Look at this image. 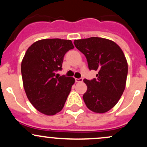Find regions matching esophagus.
<instances>
[{
    "mask_svg": "<svg viewBox=\"0 0 147 147\" xmlns=\"http://www.w3.org/2000/svg\"><path fill=\"white\" fill-rule=\"evenodd\" d=\"M76 82H83V78H79V79H75Z\"/></svg>",
    "mask_w": 147,
    "mask_h": 147,
    "instance_id": "obj_1",
    "label": "esophagus"
}]
</instances>
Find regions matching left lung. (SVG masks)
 Returning a JSON list of instances; mask_svg holds the SVG:
<instances>
[{
	"label": "left lung",
	"instance_id": "obj_1",
	"mask_svg": "<svg viewBox=\"0 0 147 147\" xmlns=\"http://www.w3.org/2000/svg\"><path fill=\"white\" fill-rule=\"evenodd\" d=\"M85 55L89 70L98 72L96 78L84 79L87 91L83 99L88 109L104 113L116 105L126 86L128 64L122 49L114 41L99 37L75 40Z\"/></svg>",
	"mask_w": 147,
	"mask_h": 147
}]
</instances>
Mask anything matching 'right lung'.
I'll use <instances>...</instances> for the list:
<instances>
[{"label":"right lung","instance_id":"1","mask_svg":"<svg viewBox=\"0 0 147 147\" xmlns=\"http://www.w3.org/2000/svg\"><path fill=\"white\" fill-rule=\"evenodd\" d=\"M74 48L70 40L48 38L29 47L21 63L23 87L34 107L47 115L63 108L75 83L73 77L56 75L61 70L65 54Z\"/></svg>","mask_w":147,"mask_h":147}]
</instances>
